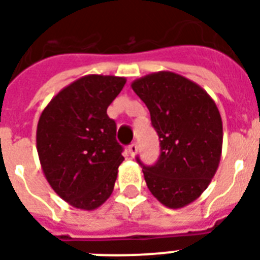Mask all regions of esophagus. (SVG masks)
<instances>
[{"label":"esophagus","instance_id":"obj_1","mask_svg":"<svg viewBox=\"0 0 260 260\" xmlns=\"http://www.w3.org/2000/svg\"><path fill=\"white\" fill-rule=\"evenodd\" d=\"M137 152H138V145H137L136 142H133V144L128 146V153H130L132 157H134L137 154Z\"/></svg>","mask_w":260,"mask_h":260}]
</instances>
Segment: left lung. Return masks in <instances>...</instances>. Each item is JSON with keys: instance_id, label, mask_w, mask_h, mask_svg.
Wrapping results in <instances>:
<instances>
[{"instance_id": "1", "label": "left lung", "mask_w": 260, "mask_h": 260, "mask_svg": "<svg viewBox=\"0 0 260 260\" xmlns=\"http://www.w3.org/2000/svg\"><path fill=\"white\" fill-rule=\"evenodd\" d=\"M132 88L146 104L160 138L157 162L142 166L146 186L164 206H187L206 190L220 164V111L203 88L172 72L144 76Z\"/></svg>"}]
</instances>
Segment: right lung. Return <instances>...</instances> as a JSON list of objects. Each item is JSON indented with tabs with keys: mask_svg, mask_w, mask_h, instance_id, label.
Masks as SVG:
<instances>
[{
	"mask_svg": "<svg viewBox=\"0 0 260 260\" xmlns=\"http://www.w3.org/2000/svg\"><path fill=\"white\" fill-rule=\"evenodd\" d=\"M126 78L88 74L59 90L36 128V149L48 184L70 206L94 210L115 186L124 158L107 108Z\"/></svg>",
	"mask_w": 260,
	"mask_h": 260,
	"instance_id": "1",
	"label": "right lung"
}]
</instances>
